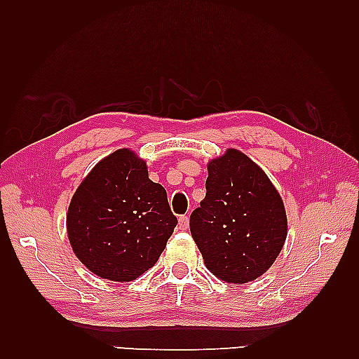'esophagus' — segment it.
Instances as JSON below:
<instances>
[{"mask_svg":"<svg viewBox=\"0 0 359 359\" xmlns=\"http://www.w3.org/2000/svg\"><path fill=\"white\" fill-rule=\"evenodd\" d=\"M188 226H189V217L188 216H180L179 217V228L180 230H188Z\"/></svg>","mask_w":359,"mask_h":359,"instance_id":"esophagus-1","label":"esophagus"}]
</instances>
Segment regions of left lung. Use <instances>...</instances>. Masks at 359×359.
I'll return each instance as SVG.
<instances>
[{
	"label": "left lung",
	"mask_w": 359,
	"mask_h": 359,
	"mask_svg": "<svg viewBox=\"0 0 359 359\" xmlns=\"http://www.w3.org/2000/svg\"><path fill=\"white\" fill-rule=\"evenodd\" d=\"M205 188L189 230L207 269L238 285L262 276L287 239L284 202L269 175L230 148L208 162Z\"/></svg>",
	"instance_id": "8db88e82"
}]
</instances>
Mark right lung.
Wrapping results in <instances>:
<instances>
[{
  "mask_svg": "<svg viewBox=\"0 0 359 359\" xmlns=\"http://www.w3.org/2000/svg\"><path fill=\"white\" fill-rule=\"evenodd\" d=\"M175 225L165 188L149 179L147 162L128 148L93 168L66 216L75 256L89 271L116 282L134 280L149 270Z\"/></svg>",
  "mask_w": 359,
  "mask_h": 359,
  "instance_id": "1",
  "label": "right lung"
}]
</instances>
